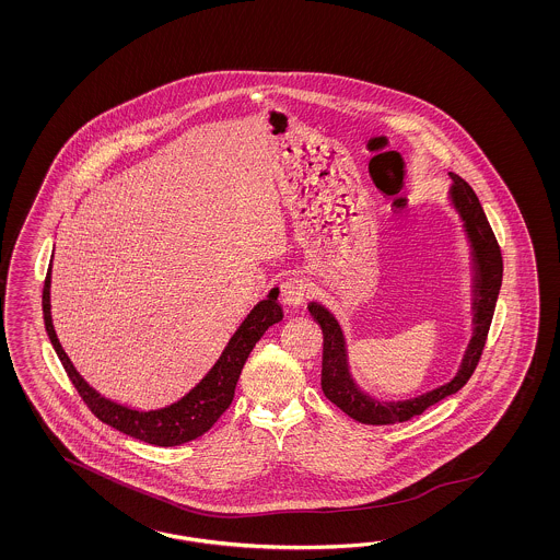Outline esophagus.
Here are the masks:
<instances>
[{"instance_id":"obj_1","label":"esophagus","mask_w":560,"mask_h":560,"mask_svg":"<svg viewBox=\"0 0 560 560\" xmlns=\"http://www.w3.org/2000/svg\"><path fill=\"white\" fill-rule=\"evenodd\" d=\"M305 293H307V285H305L304 277L300 275H288L281 281V302L288 305L304 304Z\"/></svg>"}]
</instances>
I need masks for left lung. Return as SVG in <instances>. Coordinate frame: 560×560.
Masks as SVG:
<instances>
[{
	"label": "left lung",
	"mask_w": 560,
	"mask_h": 560,
	"mask_svg": "<svg viewBox=\"0 0 560 560\" xmlns=\"http://www.w3.org/2000/svg\"><path fill=\"white\" fill-rule=\"evenodd\" d=\"M450 176L454 180V185L450 188V197H452V203L456 207L459 218L464 221V230L470 240L472 262H475V285H472L475 288V302H472L475 335L464 353L458 373L454 375L452 382L443 384L435 390L424 392L417 398L398 400V402H384V400L368 396L365 392L357 388L351 372H349L345 337H342L337 318L324 305L316 304V302L307 305L312 318L323 328L324 396L359 423H402V421L421 415L427 408L443 400L445 396H452L459 388H464V384L475 373L476 365L482 355L485 342L489 337V328H491L494 305L499 298V289L503 281V256H501L499 242L492 234L491 223L487 220L482 205L478 201L472 187L466 180H462L458 174L450 172Z\"/></svg>",
	"instance_id": "obj_1"
}]
</instances>
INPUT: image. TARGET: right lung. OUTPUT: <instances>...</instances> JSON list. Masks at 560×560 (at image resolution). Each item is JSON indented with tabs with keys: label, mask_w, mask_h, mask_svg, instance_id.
<instances>
[{
	"label": "right lung",
	"mask_w": 560,
	"mask_h": 560,
	"mask_svg": "<svg viewBox=\"0 0 560 560\" xmlns=\"http://www.w3.org/2000/svg\"><path fill=\"white\" fill-rule=\"evenodd\" d=\"M49 289H51V265L43 288L45 328L51 339L55 353L61 359V365L66 368L69 380L82 396L85 407L90 408L102 423L115 427L117 431L129 438L160 445V447H172V445L197 440L215 424V421L225 412V408L230 407L234 400L237 377L250 351L255 349L256 342L269 326L283 318V310L277 304L279 289H271L267 300L258 302L250 310V314L244 318V323L240 324V328L228 342V347L223 349L218 363L207 372L192 390L188 392L187 396H183L178 402L170 407L158 408V410H136L101 396L73 368L52 328Z\"/></svg>",
	"instance_id": "1"
}]
</instances>
